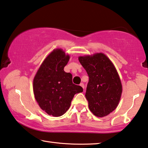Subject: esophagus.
I'll return each instance as SVG.
<instances>
[{
	"mask_svg": "<svg viewBox=\"0 0 148 148\" xmlns=\"http://www.w3.org/2000/svg\"><path fill=\"white\" fill-rule=\"evenodd\" d=\"M79 86H80L83 89H84V84L83 83H81L80 84H79Z\"/></svg>",
	"mask_w": 148,
	"mask_h": 148,
	"instance_id": "esophagus-1",
	"label": "esophagus"
}]
</instances>
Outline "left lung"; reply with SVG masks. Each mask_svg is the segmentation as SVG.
<instances>
[{"label":"left lung","instance_id":"obj_1","mask_svg":"<svg viewBox=\"0 0 148 148\" xmlns=\"http://www.w3.org/2000/svg\"><path fill=\"white\" fill-rule=\"evenodd\" d=\"M78 60L89 76L86 97L91 112L106 116L118 106L123 86L115 66L103 53L79 56Z\"/></svg>","mask_w":148,"mask_h":148}]
</instances>
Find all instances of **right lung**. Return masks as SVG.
Returning <instances> with one entry per match:
<instances>
[{"mask_svg": "<svg viewBox=\"0 0 148 148\" xmlns=\"http://www.w3.org/2000/svg\"><path fill=\"white\" fill-rule=\"evenodd\" d=\"M70 56L62 49H55L47 56L33 81L35 99L49 115L62 116L70 107L76 93L83 91L81 86L72 83V75L64 68Z\"/></svg>", "mask_w": 148, "mask_h": 148, "instance_id": "right-lung-1", "label": "right lung"}]
</instances>
